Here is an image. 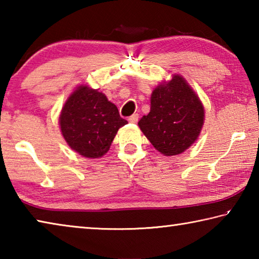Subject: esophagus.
Instances as JSON below:
<instances>
[{"label":"esophagus","instance_id":"1","mask_svg":"<svg viewBox=\"0 0 259 259\" xmlns=\"http://www.w3.org/2000/svg\"><path fill=\"white\" fill-rule=\"evenodd\" d=\"M138 114H133V115L129 116V121L131 122V123H137L138 121Z\"/></svg>","mask_w":259,"mask_h":259}]
</instances>
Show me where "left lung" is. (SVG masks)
Here are the masks:
<instances>
[{"label":"left lung","mask_w":259,"mask_h":259,"mask_svg":"<svg viewBox=\"0 0 259 259\" xmlns=\"http://www.w3.org/2000/svg\"><path fill=\"white\" fill-rule=\"evenodd\" d=\"M204 108L181 75L155 88L151 111L138 125L151 144L163 155H177L198 139L203 125Z\"/></svg>","instance_id":"8db88e82"}]
</instances>
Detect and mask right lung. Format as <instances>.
I'll return each mask as SVG.
<instances>
[{"instance_id": "obj_1", "label": "right lung", "mask_w": 259, "mask_h": 259, "mask_svg": "<svg viewBox=\"0 0 259 259\" xmlns=\"http://www.w3.org/2000/svg\"><path fill=\"white\" fill-rule=\"evenodd\" d=\"M59 123L74 151L85 157H100L109 150L117 130L128 122L104 94L81 85L65 103Z\"/></svg>"}]
</instances>
